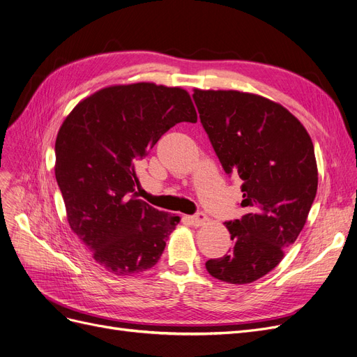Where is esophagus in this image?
Returning <instances> with one entry per match:
<instances>
[{
  "label": "esophagus",
  "mask_w": 357,
  "mask_h": 357,
  "mask_svg": "<svg viewBox=\"0 0 357 357\" xmlns=\"http://www.w3.org/2000/svg\"><path fill=\"white\" fill-rule=\"evenodd\" d=\"M190 220H192V224H193L195 227H201V225H204V224L208 221V217L205 215L204 212H197L196 215L190 217Z\"/></svg>",
  "instance_id": "1"
}]
</instances>
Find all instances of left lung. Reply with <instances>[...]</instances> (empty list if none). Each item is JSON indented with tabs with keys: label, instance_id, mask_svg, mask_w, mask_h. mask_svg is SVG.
<instances>
[{
	"label": "left lung",
	"instance_id": "8db88e82",
	"mask_svg": "<svg viewBox=\"0 0 357 357\" xmlns=\"http://www.w3.org/2000/svg\"><path fill=\"white\" fill-rule=\"evenodd\" d=\"M199 117L227 174L243 180L245 215L224 222L231 252L205 266L217 280L266 275L303 230L318 189L312 139L281 104L240 91L193 89Z\"/></svg>",
	"mask_w": 357,
	"mask_h": 357
}]
</instances>
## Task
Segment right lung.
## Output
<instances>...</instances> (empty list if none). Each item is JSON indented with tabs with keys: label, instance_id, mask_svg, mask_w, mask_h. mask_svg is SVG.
Listing matches in <instances>:
<instances>
[{
	"label": "right lung",
	"instance_id": "add662e5",
	"mask_svg": "<svg viewBox=\"0 0 357 357\" xmlns=\"http://www.w3.org/2000/svg\"><path fill=\"white\" fill-rule=\"evenodd\" d=\"M181 121H197L183 88L111 84L82 99L56 135L54 168L68 225L95 262L114 275L152 268L180 222L133 192L136 162Z\"/></svg>",
	"mask_w": 357,
	"mask_h": 357
}]
</instances>
